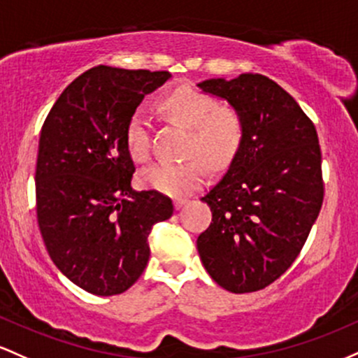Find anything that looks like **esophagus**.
<instances>
[{
    "instance_id": "obj_1",
    "label": "esophagus",
    "mask_w": 358,
    "mask_h": 358,
    "mask_svg": "<svg viewBox=\"0 0 358 358\" xmlns=\"http://www.w3.org/2000/svg\"><path fill=\"white\" fill-rule=\"evenodd\" d=\"M184 204H187V199L186 198H176L174 199V208H176V210H180V208H182Z\"/></svg>"
}]
</instances>
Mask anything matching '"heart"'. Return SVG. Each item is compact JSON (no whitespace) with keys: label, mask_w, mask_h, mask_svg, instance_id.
Listing matches in <instances>:
<instances>
[{"label":"heart","mask_w":358,"mask_h":358,"mask_svg":"<svg viewBox=\"0 0 358 358\" xmlns=\"http://www.w3.org/2000/svg\"><path fill=\"white\" fill-rule=\"evenodd\" d=\"M159 110L171 122L189 128L184 162H157L143 169L140 179L150 189L169 196H182L198 189L208 178V164L223 171L235 160L243 145L245 118L230 104H218L215 96L191 86H180L159 101ZM127 147L131 159L145 162L150 157V125L142 111L127 123Z\"/></svg>","instance_id":"obj_1"}]
</instances>
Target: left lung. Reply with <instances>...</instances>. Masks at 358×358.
<instances>
[{
    "mask_svg": "<svg viewBox=\"0 0 358 358\" xmlns=\"http://www.w3.org/2000/svg\"><path fill=\"white\" fill-rule=\"evenodd\" d=\"M245 118L243 145L204 194L210 227L198 236L203 266L218 286L242 294L267 287L292 266L324 196L315 123L279 84L260 74L208 79Z\"/></svg>",
    "mask_w": 358,
    "mask_h": 358,
    "instance_id": "obj_1",
    "label": "left lung"
}]
</instances>
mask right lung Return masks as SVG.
I'll return each instance as SVG.
<instances>
[{"mask_svg":"<svg viewBox=\"0 0 358 358\" xmlns=\"http://www.w3.org/2000/svg\"><path fill=\"white\" fill-rule=\"evenodd\" d=\"M167 71L98 66L74 79L40 131L37 222L52 262L96 296L125 292L145 271L148 235L171 218L169 196L131 187L127 123Z\"/></svg>","mask_w":358,"mask_h":358,"instance_id":"obj_1","label":"right lung"}]
</instances>
